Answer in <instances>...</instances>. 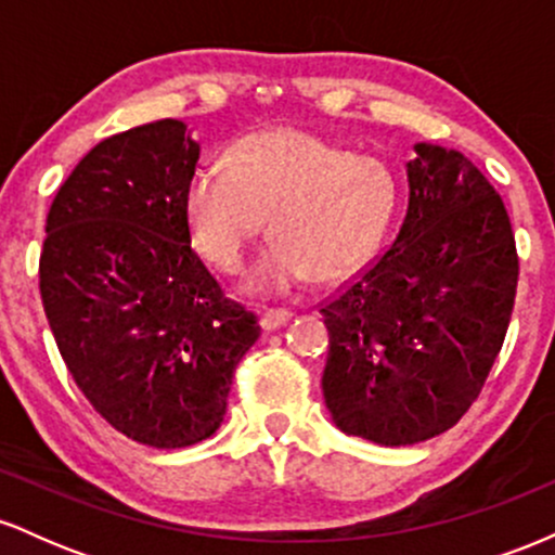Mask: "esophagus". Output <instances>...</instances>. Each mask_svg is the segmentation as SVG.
Here are the masks:
<instances>
[{"label":"esophagus","mask_w":555,"mask_h":555,"mask_svg":"<svg viewBox=\"0 0 555 555\" xmlns=\"http://www.w3.org/2000/svg\"><path fill=\"white\" fill-rule=\"evenodd\" d=\"M292 318V313L289 310H284V308H269L263 313V318H260V323H263V328L266 331H276V328H282L286 321H289Z\"/></svg>","instance_id":"1"}]
</instances>
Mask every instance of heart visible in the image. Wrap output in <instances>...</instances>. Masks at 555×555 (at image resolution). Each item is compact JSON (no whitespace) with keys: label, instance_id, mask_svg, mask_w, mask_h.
<instances>
[{"label":"heart","instance_id":"b5f03b06","mask_svg":"<svg viewBox=\"0 0 555 555\" xmlns=\"http://www.w3.org/2000/svg\"><path fill=\"white\" fill-rule=\"evenodd\" d=\"M399 201L391 164L299 130L234 140L224 162L203 167L184 190L190 242L216 269L245 266L266 214L276 237L250 273L253 295H282L310 276L358 271L386 237Z\"/></svg>","mask_w":555,"mask_h":555}]
</instances>
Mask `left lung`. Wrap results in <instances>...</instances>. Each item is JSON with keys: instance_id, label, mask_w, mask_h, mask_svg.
<instances>
[{"instance_id": "1", "label": "left lung", "mask_w": 555, "mask_h": 555, "mask_svg": "<svg viewBox=\"0 0 555 555\" xmlns=\"http://www.w3.org/2000/svg\"><path fill=\"white\" fill-rule=\"evenodd\" d=\"M391 247L321 305L323 399L336 428L412 446L454 428L480 397L517 297L512 221L460 151L417 143Z\"/></svg>"}]
</instances>
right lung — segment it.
Wrapping results in <instances>:
<instances>
[{
	"label": "right lung",
	"instance_id": "obj_1",
	"mask_svg": "<svg viewBox=\"0 0 555 555\" xmlns=\"http://www.w3.org/2000/svg\"><path fill=\"white\" fill-rule=\"evenodd\" d=\"M201 145L180 119L101 140L56 193L38 286L69 375L112 428L154 449L219 430L258 315L190 247Z\"/></svg>",
	"mask_w": 555,
	"mask_h": 555
}]
</instances>
